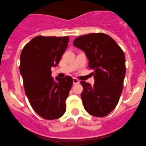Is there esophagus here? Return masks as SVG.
I'll use <instances>...</instances> for the list:
<instances>
[{"instance_id":"34e87169","label":"esophagus","mask_w":146,"mask_h":146,"mask_svg":"<svg viewBox=\"0 0 146 146\" xmlns=\"http://www.w3.org/2000/svg\"><path fill=\"white\" fill-rule=\"evenodd\" d=\"M73 84H77V83H80V80H77L76 78H73Z\"/></svg>"}]
</instances>
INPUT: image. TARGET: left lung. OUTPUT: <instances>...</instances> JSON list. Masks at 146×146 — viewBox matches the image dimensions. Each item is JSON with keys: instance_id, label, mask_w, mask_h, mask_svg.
I'll return each instance as SVG.
<instances>
[{"instance_id": "left-lung-1", "label": "left lung", "mask_w": 146, "mask_h": 146, "mask_svg": "<svg viewBox=\"0 0 146 146\" xmlns=\"http://www.w3.org/2000/svg\"><path fill=\"white\" fill-rule=\"evenodd\" d=\"M73 46L86 53L95 83L81 81V99L88 113L103 117L117 106L125 75V55L111 36L103 33H90L76 38Z\"/></svg>"}]
</instances>
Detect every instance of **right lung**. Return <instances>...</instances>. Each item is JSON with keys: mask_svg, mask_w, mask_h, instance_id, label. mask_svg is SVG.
<instances>
[{"mask_svg": "<svg viewBox=\"0 0 146 146\" xmlns=\"http://www.w3.org/2000/svg\"><path fill=\"white\" fill-rule=\"evenodd\" d=\"M68 36H38L24 46L21 54L20 72L30 104L43 119H56L66 112V100L73 85L70 76H51L67 48Z\"/></svg>", "mask_w": 146, "mask_h": 146, "instance_id": "1", "label": "right lung"}]
</instances>
